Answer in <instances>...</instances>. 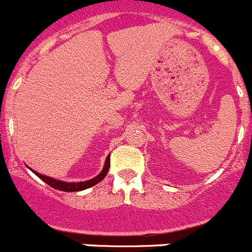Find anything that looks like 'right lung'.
<instances>
[{
    "instance_id": "obj_1",
    "label": "right lung",
    "mask_w": 252,
    "mask_h": 252,
    "mask_svg": "<svg viewBox=\"0 0 252 252\" xmlns=\"http://www.w3.org/2000/svg\"><path fill=\"white\" fill-rule=\"evenodd\" d=\"M108 169H110V155L106 158V162H104L103 170L99 173L95 178L91 180H86V182H78V183H68V182H62V180H57L54 178L45 177V175L40 174V173H36L35 170H32L37 177L41 180H44L48 186L53 187V188L58 189V190H63V192H79V190H83V189L90 188V187L95 186L97 183H99L106 174L108 173Z\"/></svg>"
}]
</instances>
